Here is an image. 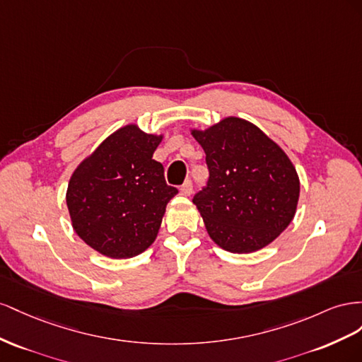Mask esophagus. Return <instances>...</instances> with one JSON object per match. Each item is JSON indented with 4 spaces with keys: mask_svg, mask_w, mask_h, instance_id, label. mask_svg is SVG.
I'll list each match as a JSON object with an SVG mask.
<instances>
[{
    "mask_svg": "<svg viewBox=\"0 0 362 362\" xmlns=\"http://www.w3.org/2000/svg\"><path fill=\"white\" fill-rule=\"evenodd\" d=\"M180 194L182 195H191L192 194V182L191 180H187L180 188Z\"/></svg>",
    "mask_w": 362,
    "mask_h": 362,
    "instance_id": "1",
    "label": "esophagus"
}]
</instances>
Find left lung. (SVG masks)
I'll return each instance as SVG.
<instances>
[{
	"instance_id": "1",
	"label": "left lung",
	"mask_w": 362,
	"mask_h": 362,
	"mask_svg": "<svg viewBox=\"0 0 362 362\" xmlns=\"http://www.w3.org/2000/svg\"><path fill=\"white\" fill-rule=\"evenodd\" d=\"M206 153L208 187L194 204L211 240L230 253L272 244L293 221L300 180L288 154L253 122L226 117L191 129Z\"/></svg>"
}]
</instances>
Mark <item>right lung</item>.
I'll list each match as a JSON object with an SVG mask.
<instances>
[{
	"instance_id": "right-lung-1",
	"label": "right lung",
	"mask_w": 362,
	"mask_h": 362,
	"mask_svg": "<svg viewBox=\"0 0 362 362\" xmlns=\"http://www.w3.org/2000/svg\"><path fill=\"white\" fill-rule=\"evenodd\" d=\"M162 138L127 124L72 173L66 189L72 229L100 255L129 259L156 240L167 204L177 194L153 159Z\"/></svg>"
}]
</instances>
